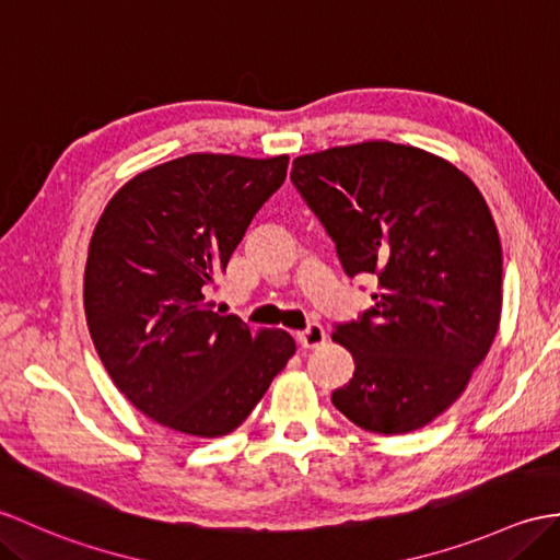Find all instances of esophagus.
Wrapping results in <instances>:
<instances>
[{"instance_id": "1", "label": "esophagus", "mask_w": 560, "mask_h": 560, "mask_svg": "<svg viewBox=\"0 0 560 560\" xmlns=\"http://www.w3.org/2000/svg\"><path fill=\"white\" fill-rule=\"evenodd\" d=\"M327 339V331H324L319 324H310L307 329L303 331H295V341L301 348H317Z\"/></svg>"}]
</instances>
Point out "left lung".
I'll return each mask as SVG.
<instances>
[{"label": "left lung", "instance_id": "obj_1", "mask_svg": "<svg viewBox=\"0 0 560 560\" xmlns=\"http://www.w3.org/2000/svg\"><path fill=\"white\" fill-rule=\"evenodd\" d=\"M291 178L346 275L376 277L374 307L331 334L355 362L331 402L365 432H415L458 400L499 331L487 200L456 164L388 140L301 154Z\"/></svg>", "mask_w": 560, "mask_h": 560}]
</instances>
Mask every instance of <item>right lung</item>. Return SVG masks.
<instances>
[{
	"mask_svg": "<svg viewBox=\"0 0 560 560\" xmlns=\"http://www.w3.org/2000/svg\"><path fill=\"white\" fill-rule=\"evenodd\" d=\"M285 168L289 154L158 164L114 192L90 238L83 303L97 355L116 388L174 432L231 434L295 353L285 331L250 334L207 301Z\"/></svg>",
	"mask_w": 560,
	"mask_h": 560,
	"instance_id": "right-lung-1",
	"label": "right lung"
}]
</instances>
